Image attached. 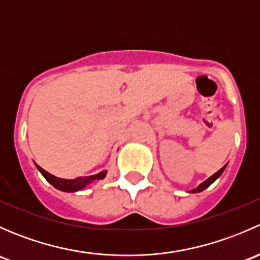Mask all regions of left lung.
Wrapping results in <instances>:
<instances>
[{
  "label": "left lung",
  "mask_w": 260,
  "mask_h": 260,
  "mask_svg": "<svg viewBox=\"0 0 260 260\" xmlns=\"http://www.w3.org/2000/svg\"><path fill=\"white\" fill-rule=\"evenodd\" d=\"M225 167H226V166H224V167H222V169H220V170H219V171H217V172H216V174H214V175H212V176H211V177H209V179H208V180H206V181H204V182H203V183H201V185H199V186H198V187H196V188H193V190H191V191H190V192H192V193H195V192H201V191H204V190H205V188H206V187H209V186H210V185H211V183H212V182H214V181H215V180H216V179H217V177H219V176H220V175H221V174H222V172H224Z\"/></svg>",
  "instance_id": "left-lung-1"
}]
</instances>
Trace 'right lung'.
<instances>
[{
    "label": "right lung",
    "instance_id": "1",
    "mask_svg": "<svg viewBox=\"0 0 260 260\" xmlns=\"http://www.w3.org/2000/svg\"><path fill=\"white\" fill-rule=\"evenodd\" d=\"M36 167H38V170L41 172V175L45 177L48 182L51 183V185L54 186V187H56L57 190L65 191V192H75V191H79L81 188L85 187L88 183H90L91 181L103 180L107 175V171H102L99 172L98 175H93V176L77 177V179H73V180H65V179L55 177L54 175L49 174V172H46L45 170L41 169L39 165H36Z\"/></svg>",
    "mask_w": 260,
    "mask_h": 260
}]
</instances>
